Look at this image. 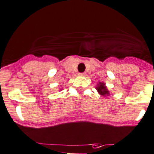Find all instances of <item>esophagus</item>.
<instances>
[{
	"label": "esophagus",
	"mask_w": 154,
	"mask_h": 154,
	"mask_svg": "<svg viewBox=\"0 0 154 154\" xmlns=\"http://www.w3.org/2000/svg\"><path fill=\"white\" fill-rule=\"evenodd\" d=\"M79 75H82V76H85L86 75V73L85 72H82V73H79Z\"/></svg>",
	"instance_id": "34e87169"
}]
</instances>
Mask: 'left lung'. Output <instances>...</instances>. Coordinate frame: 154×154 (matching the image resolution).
<instances>
[{"mask_svg":"<svg viewBox=\"0 0 154 154\" xmlns=\"http://www.w3.org/2000/svg\"><path fill=\"white\" fill-rule=\"evenodd\" d=\"M97 91L100 93V94L103 95V96H105V95H109V91L106 89V87L104 85L103 83H99L98 86L97 87Z\"/></svg>","mask_w":154,"mask_h":154,"instance_id":"left-lung-1","label":"left lung"}]
</instances>
